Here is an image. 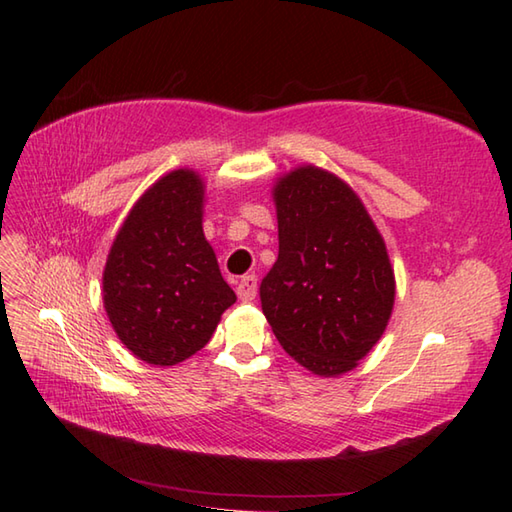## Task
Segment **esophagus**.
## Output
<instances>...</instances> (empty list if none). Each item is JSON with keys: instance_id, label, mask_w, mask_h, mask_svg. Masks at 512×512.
<instances>
[{"instance_id": "obj_1", "label": "esophagus", "mask_w": 512, "mask_h": 512, "mask_svg": "<svg viewBox=\"0 0 512 512\" xmlns=\"http://www.w3.org/2000/svg\"><path fill=\"white\" fill-rule=\"evenodd\" d=\"M255 295H257V277L244 275L237 281V297L242 301H253Z\"/></svg>"}]
</instances>
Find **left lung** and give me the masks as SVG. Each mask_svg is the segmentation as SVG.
<instances>
[{
  "label": "left lung",
  "mask_w": 512,
  "mask_h": 512,
  "mask_svg": "<svg viewBox=\"0 0 512 512\" xmlns=\"http://www.w3.org/2000/svg\"><path fill=\"white\" fill-rule=\"evenodd\" d=\"M279 257L259 286L281 347L310 372L336 376L372 350L394 308V270L356 193L301 167L275 187Z\"/></svg>",
  "instance_id": "left-lung-1"
}]
</instances>
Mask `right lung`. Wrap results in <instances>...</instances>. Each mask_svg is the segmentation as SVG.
Masks as SVG:
<instances>
[{
    "instance_id": "add662e5",
    "label": "right lung",
    "mask_w": 512,
    "mask_h": 512,
    "mask_svg": "<svg viewBox=\"0 0 512 512\" xmlns=\"http://www.w3.org/2000/svg\"><path fill=\"white\" fill-rule=\"evenodd\" d=\"M202 180L178 169L127 215L103 273L118 339L151 365H176L209 343L235 303L202 233Z\"/></svg>"
}]
</instances>
